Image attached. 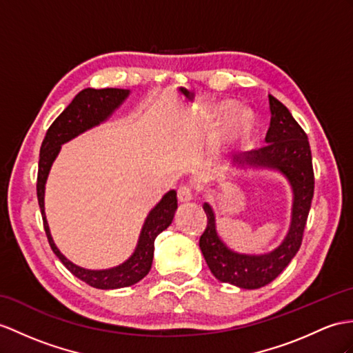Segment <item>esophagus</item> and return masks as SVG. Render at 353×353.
Listing matches in <instances>:
<instances>
[{"label":"esophagus","instance_id":"esophagus-1","mask_svg":"<svg viewBox=\"0 0 353 353\" xmlns=\"http://www.w3.org/2000/svg\"><path fill=\"white\" fill-rule=\"evenodd\" d=\"M193 199V190L192 187L188 185H181L178 188V201L179 202H190Z\"/></svg>","mask_w":353,"mask_h":353}]
</instances>
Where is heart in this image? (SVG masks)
Listing matches in <instances>:
<instances>
[{
  "instance_id": "b5f03b06",
  "label": "heart",
  "mask_w": 353,
  "mask_h": 353,
  "mask_svg": "<svg viewBox=\"0 0 353 353\" xmlns=\"http://www.w3.org/2000/svg\"><path fill=\"white\" fill-rule=\"evenodd\" d=\"M229 103H221L212 112V118H217L223 110L228 108ZM248 123V114L243 109H236L230 114V117L226 119V123L223 124L221 132H220V141L221 142H229L238 139V136L244 132Z\"/></svg>"
}]
</instances>
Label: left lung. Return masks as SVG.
<instances>
[{
	"label": "left lung",
	"instance_id": "8db88e82",
	"mask_svg": "<svg viewBox=\"0 0 353 353\" xmlns=\"http://www.w3.org/2000/svg\"><path fill=\"white\" fill-rule=\"evenodd\" d=\"M271 121L262 148L248 152L243 165L279 170L288 178L294 193L292 219L283 243L265 254L236 253L223 243L217 234L216 214L205 202L206 229L199 239L201 252L214 277L241 289H259L277 279L294 259L303 243L304 228L310 211L314 174L312 151L305 132L289 109L270 94ZM241 163V161H239Z\"/></svg>",
	"mask_w": 353,
	"mask_h": 353
}]
</instances>
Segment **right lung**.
<instances>
[{"label":"right lung","mask_w":353,"mask_h":353,"mask_svg":"<svg viewBox=\"0 0 353 353\" xmlns=\"http://www.w3.org/2000/svg\"><path fill=\"white\" fill-rule=\"evenodd\" d=\"M130 91L119 88H103L82 90L72 100L55 121L48 128L45 139L41 142L40 160H39V175H37V199L41 210L43 228H45L46 236L50 248L63 262L65 268L70 271L74 277L81 279L87 285L96 289H119L132 286L141 281L151 270L154 257V241L159 234L168 229L174 220L175 211L178 208L176 192L170 190L161 197V201L154 206L145 219L141 230L139 241L134 248L133 254L121 265L114 266L109 270H87L70 262L67 257L58 250L52 235H50L49 225L45 214V184L52 168V163L57 159L61 145L72 141L73 137L81 134L90 128L99 125L100 123L114 114L115 109L128 97Z\"/></svg>","instance_id":"1"}]
</instances>
